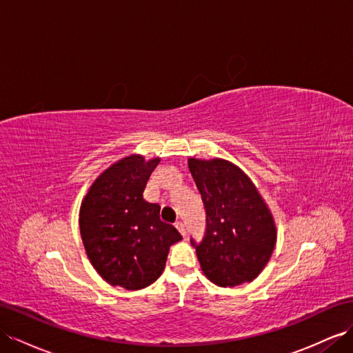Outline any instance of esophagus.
I'll return each mask as SVG.
<instances>
[{"instance_id": "obj_1", "label": "esophagus", "mask_w": 353, "mask_h": 353, "mask_svg": "<svg viewBox=\"0 0 353 353\" xmlns=\"http://www.w3.org/2000/svg\"><path fill=\"white\" fill-rule=\"evenodd\" d=\"M175 225H176V228H178V232H179L181 234H183V236H185V227H184V224L181 223V221H178Z\"/></svg>"}]
</instances>
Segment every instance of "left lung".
<instances>
[{"instance_id": "obj_1", "label": "left lung", "mask_w": 353, "mask_h": 353, "mask_svg": "<svg viewBox=\"0 0 353 353\" xmlns=\"http://www.w3.org/2000/svg\"><path fill=\"white\" fill-rule=\"evenodd\" d=\"M188 169L206 211L203 241H192L203 274L223 288L254 281L278 237L268 203L250 176L224 159L190 157Z\"/></svg>"}]
</instances>
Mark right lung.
<instances>
[{
	"label": "right lung",
	"instance_id": "1",
	"mask_svg": "<svg viewBox=\"0 0 353 353\" xmlns=\"http://www.w3.org/2000/svg\"><path fill=\"white\" fill-rule=\"evenodd\" d=\"M160 159L130 154L114 161L93 181L80 206L85 254L112 287L137 291L163 273L169 248L183 237L160 220V206L142 197Z\"/></svg>",
	"mask_w": 353,
	"mask_h": 353
}]
</instances>
